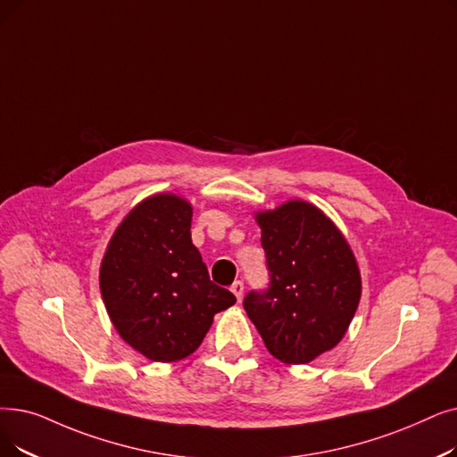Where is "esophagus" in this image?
I'll return each mask as SVG.
<instances>
[{"mask_svg":"<svg viewBox=\"0 0 457 457\" xmlns=\"http://www.w3.org/2000/svg\"><path fill=\"white\" fill-rule=\"evenodd\" d=\"M231 291H233V295L237 296V301H241V296H243V293H245V284H243L241 280L233 282V286H231Z\"/></svg>","mask_w":457,"mask_h":457,"instance_id":"esophagus-1","label":"esophagus"}]
</instances>
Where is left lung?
<instances>
[{
  "mask_svg": "<svg viewBox=\"0 0 457 457\" xmlns=\"http://www.w3.org/2000/svg\"><path fill=\"white\" fill-rule=\"evenodd\" d=\"M255 220L270 282L243 306L274 359L308 364L347 332L362 293L359 265L342 231L308 202L291 200Z\"/></svg>",
  "mask_w": 457,
  "mask_h": 457,
  "instance_id": "obj_1",
  "label": "left lung"
}]
</instances>
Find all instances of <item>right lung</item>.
Here are the masks:
<instances>
[{"label":"right lung","instance_id":"add662e5","mask_svg":"<svg viewBox=\"0 0 457 457\" xmlns=\"http://www.w3.org/2000/svg\"><path fill=\"white\" fill-rule=\"evenodd\" d=\"M192 205L154 194L117 226L101 263L103 301L119 336L154 362H175L202 345L214 313L235 295L211 282L190 237Z\"/></svg>","mask_w":457,"mask_h":457}]
</instances>
